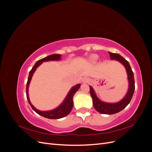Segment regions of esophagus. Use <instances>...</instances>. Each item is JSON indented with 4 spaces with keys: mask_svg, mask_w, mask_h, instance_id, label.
<instances>
[{
    "mask_svg": "<svg viewBox=\"0 0 152 152\" xmlns=\"http://www.w3.org/2000/svg\"><path fill=\"white\" fill-rule=\"evenodd\" d=\"M89 78H87V77H84L83 79H82V82H83V83H87V82H89Z\"/></svg>",
    "mask_w": 152,
    "mask_h": 152,
    "instance_id": "esophagus-1",
    "label": "esophagus"
}]
</instances>
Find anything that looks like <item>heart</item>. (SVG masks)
<instances>
[{
  "mask_svg": "<svg viewBox=\"0 0 152 152\" xmlns=\"http://www.w3.org/2000/svg\"><path fill=\"white\" fill-rule=\"evenodd\" d=\"M97 58H98V56L95 54H93L91 56L90 59H91V61H95L96 59H97Z\"/></svg>",
  "mask_w": 152,
  "mask_h": 152,
  "instance_id": "obj_1",
  "label": "heart"
}]
</instances>
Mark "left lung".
Listing matches in <instances>:
<instances>
[{"label":"left lung","mask_w":152,"mask_h":152,"mask_svg":"<svg viewBox=\"0 0 152 152\" xmlns=\"http://www.w3.org/2000/svg\"><path fill=\"white\" fill-rule=\"evenodd\" d=\"M110 54V57L111 59H115V60L121 62L122 65L125 66L128 75L129 80V89L126 95L121 101L115 103H104L101 101L96 95L95 92L93 87L89 86L90 87V94L93 101V106L96 111L103 114L112 115L117 113L121 110L125 108L128 104L130 103L131 100L132 98L133 94H134L135 89V82L134 79V74L131 68L129 63L124 59L120 54L117 53H112L108 52Z\"/></svg>","instance_id":"1"}]
</instances>
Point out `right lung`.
<instances>
[{
    "label": "right lung",
    "mask_w": 152,
    "mask_h": 152,
    "mask_svg": "<svg viewBox=\"0 0 152 152\" xmlns=\"http://www.w3.org/2000/svg\"><path fill=\"white\" fill-rule=\"evenodd\" d=\"M61 59V55L60 54H51L50 56H48L45 58H44L41 59H39V61L36 62L35 64V65L33 66V68H31V70L30 71L29 73V76L28 78V81H27L26 83V98L27 99H28V102L29 104H30L31 107L32 108L34 111L38 113L40 115L44 117H45L47 118H50V119H58V118H61L63 117H65L66 115L70 113L71 110L73 108V95L75 94V93L80 88V84H77L74 87H73L72 88L70 89V91H69V93L68 95L66 96V98L65 100L63 101V102L58 107L56 108H55L53 110H50V111H40V110H38L37 109H36L33 105L31 104V103L30 102V99L28 97V87L30 80L31 79V77L33 76L34 73L35 72V70L37 69L40 64H42L43 62L45 61H59Z\"/></svg>",
    "instance_id": "1"
}]
</instances>
